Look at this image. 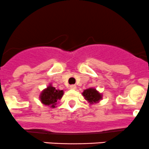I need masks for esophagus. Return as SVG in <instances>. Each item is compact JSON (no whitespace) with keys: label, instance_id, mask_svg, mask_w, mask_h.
Segmentation results:
<instances>
[{"label":"esophagus","instance_id":"1","mask_svg":"<svg viewBox=\"0 0 149 149\" xmlns=\"http://www.w3.org/2000/svg\"><path fill=\"white\" fill-rule=\"evenodd\" d=\"M70 89H72V90H75L77 88V86L75 85H72L70 86Z\"/></svg>","mask_w":149,"mask_h":149}]
</instances>
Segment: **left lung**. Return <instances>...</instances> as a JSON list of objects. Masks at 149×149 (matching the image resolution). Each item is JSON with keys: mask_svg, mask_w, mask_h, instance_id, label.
<instances>
[{"mask_svg": "<svg viewBox=\"0 0 149 149\" xmlns=\"http://www.w3.org/2000/svg\"><path fill=\"white\" fill-rule=\"evenodd\" d=\"M82 95L85 101H88L90 104H97L100 102L103 98L102 93H101L94 88H90L84 90L83 92L82 93Z\"/></svg>", "mask_w": 149, "mask_h": 149, "instance_id": "8db88e82", "label": "left lung"}]
</instances>
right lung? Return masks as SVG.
Returning a JSON list of instances; mask_svg holds the SVG:
<instances>
[{"label":"right lung","mask_w":149,"mask_h":149,"mask_svg":"<svg viewBox=\"0 0 149 149\" xmlns=\"http://www.w3.org/2000/svg\"><path fill=\"white\" fill-rule=\"evenodd\" d=\"M64 95L63 90L56 89L52 86V84L50 83L46 88L41 91L39 95L40 102L43 105L48 106L50 108H56L58 100H61Z\"/></svg>","instance_id":"obj_1"}]
</instances>
